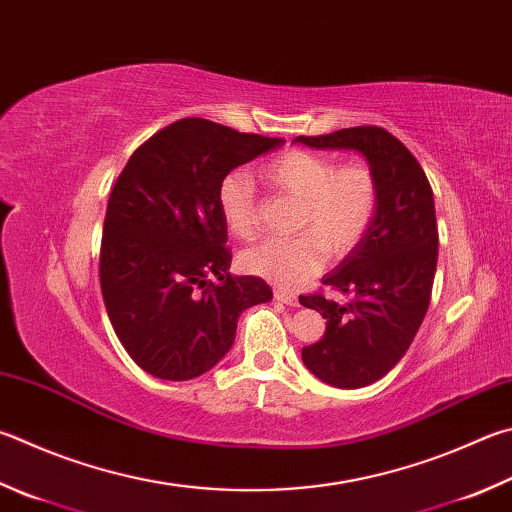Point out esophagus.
Wrapping results in <instances>:
<instances>
[{"instance_id": "obj_1", "label": "esophagus", "mask_w": 512, "mask_h": 512, "mask_svg": "<svg viewBox=\"0 0 512 512\" xmlns=\"http://www.w3.org/2000/svg\"><path fill=\"white\" fill-rule=\"evenodd\" d=\"M275 300L282 302V304H288V306H297L300 302H297V297L293 293H286V291H275Z\"/></svg>"}]
</instances>
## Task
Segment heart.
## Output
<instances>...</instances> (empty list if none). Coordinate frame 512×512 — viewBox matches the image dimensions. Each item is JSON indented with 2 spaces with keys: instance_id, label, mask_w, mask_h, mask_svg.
<instances>
[{
  "instance_id": "heart-1",
  "label": "heart",
  "mask_w": 512,
  "mask_h": 512,
  "mask_svg": "<svg viewBox=\"0 0 512 512\" xmlns=\"http://www.w3.org/2000/svg\"><path fill=\"white\" fill-rule=\"evenodd\" d=\"M262 176L295 201L300 210L293 239H266L241 255V266L280 288H295L324 264L349 255L367 235L378 210V179L367 163L336 165L329 156L286 150L262 167ZM219 215L239 239L259 232L255 188L244 174H228L217 190Z\"/></svg>"
}]
</instances>
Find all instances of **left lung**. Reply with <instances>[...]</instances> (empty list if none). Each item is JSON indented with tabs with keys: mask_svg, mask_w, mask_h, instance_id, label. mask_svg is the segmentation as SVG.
<instances>
[{
	"mask_svg": "<svg viewBox=\"0 0 512 512\" xmlns=\"http://www.w3.org/2000/svg\"><path fill=\"white\" fill-rule=\"evenodd\" d=\"M295 143L360 152L376 172L380 199L367 235L322 277L349 302L322 293L300 297L327 320L322 340L302 349L306 369L333 387H367L405 356L430 306L439 253L430 181L414 154L383 127L297 136Z\"/></svg>",
	"mask_w": 512,
	"mask_h": 512,
	"instance_id": "obj_1",
	"label": "left lung"
}]
</instances>
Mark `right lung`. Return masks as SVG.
<instances>
[{
	"label": "right lung",
	"mask_w": 512,
	"mask_h": 512,
	"mask_svg": "<svg viewBox=\"0 0 512 512\" xmlns=\"http://www.w3.org/2000/svg\"><path fill=\"white\" fill-rule=\"evenodd\" d=\"M282 145V138L181 118L138 147L120 172L102 226L100 288L120 345L147 374H206L230 351L241 311L273 297L262 277L228 273L217 190L235 167Z\"/></svg>",
	"instance_id": "right-lung-1"
}]
</instances>
